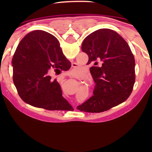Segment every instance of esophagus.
I'll return each mask as SVG.
<instances>
[{
  "mask_svg": "<svg viewBox=\"0 0 152 152\" xmlns=\"http://www.w3.org/2000/svg\"><path fill=\"white\" fill-rule=\"evenodd\" d=\"M72 68H76L77 67V65H76V64H75V63H73L72 64Z\"/></svg>",
  "mask_w": 152,
  "mask_h": 152,
  "instance_id": "34e87169",
  "label": "esophagus"
}]
</instances>
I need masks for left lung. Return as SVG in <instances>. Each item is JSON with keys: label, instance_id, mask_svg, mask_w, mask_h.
<instances>
[{"label": "left lung", "instance_id": "left-lung-1", "mask_svg": "<svg viewBox=\"0 0 152 152\" xmlns=\"http://www.w3.org/2000/svg\"><path fill=\"white\" fill-rule=\"evenodd\" d=\"M82 50L88 56L87 64L95 83L93 95L77 109L100 113L126 100L136 80L135 59L128 43L115 31L99 29L84 39Z\"/></svg>", "mask_w": 152, "mask_h": 152}]
</instances>
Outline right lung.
Returning <instances> with one entry per match:
<instances>
[{
    "label": "right lung",
    "instance_id": "right-lung-1",
    "mask_svg": "<svg viewBox=\"0 0 152 152\" xmlns=\"http://www.w3.org/2000/svg\"><path fill=\"white\" fill-rule=\"evenodd\" d=\"M12 64L14 85L25 102L51 111L72 109L57 81L48 75L52 68L68 70L71 66L53 35L43 30L28 33L18 43Z\"/></svg>",
    "mask_w": 152,
    "mask_h": 152
}]
</instances>
